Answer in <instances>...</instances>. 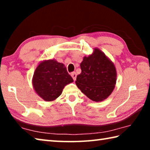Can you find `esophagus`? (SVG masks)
Here are the masks:
<instances>
[{
  "instance_id": "obj_1",
  "label": "esophagus",
  "mask_w": 150,
  "mask_h": 150,
  "mask_svg": "<svg viewBox=\"0 0 150 150\" xmlns=\"http://www.w3.org/2000/svg\"><path fill=\"white\" fill-rule=\"evenodd\" d=\"M71 77H73V80L75 81L76 80V77H77V74H76L75 72H73L71 73Z\"/></svg>"
}]
</instances>
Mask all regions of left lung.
Returning a JSON list of instances; mask_svg holds the SVG:
<instances>
[{"label":"left lung","instance_id":"8db88e82","mask_svg":"<svg viewBox=\"0 0 150 150\" xmlns=\"http://www.w3.org/2000/svg\"><path fill=\"white\" fill-rule=\"evenodd\" d=\"M75 83L83 94L95 102L107 98L115 89L117 73L114 63L97 47L83 57Z\"/></svg>","mask_w":150,"mask_h":150}]
</instances>
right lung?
<instances>
[{
	"label": "right lung",
	"instance_id": "obj_1",
	"mask_svg": "<svg viewBox=\"0 0 150 150\" xmlns=\"http://www.w3.org/2000/svg\"><path fill=\"white\" fill-rule=\"evenodd\" d=\"M73 82L65 65L55 59L44 60L38 65L32 77L35 93L45 101L55 100L66 85Z\"/></svg>",
	"mask_w": 150,
	"mask_h": 150
}]
</instances>
